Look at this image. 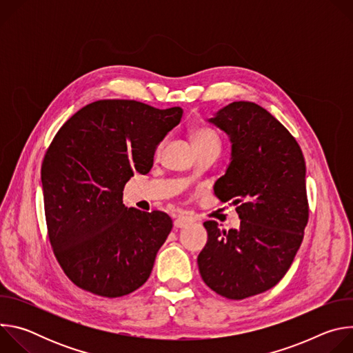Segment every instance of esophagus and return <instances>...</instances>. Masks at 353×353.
Segmentation results:
<instances>
[{
  "mask_svg": "<svg viewBox=\"0 0 353 353\" xmlns=\"http://www.w3.org/2000/svg\"><path fill=\"white\" fill-rule=\"evenodd\" d=\"M194 222V219L192 218H190V216H177L176 219H174V228L176 229H181V228H185V226H188V225H191Z\"/></svg>",
  "mask_w": 353,
  "mask_h": 353,
  "instance_id": "esophagus-1",
  "label": "esophagus"
}]
</instances>
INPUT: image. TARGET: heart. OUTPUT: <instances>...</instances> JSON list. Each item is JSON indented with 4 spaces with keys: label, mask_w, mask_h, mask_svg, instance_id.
I'll use <instances>...</instances> for the list:
<instances>
[{
    "label": "heart",
    "mask_w": 353,
    "mask_h": 353,
    "mask_svg": "<svg viewBox=\"0 0 353 353\" xmlns=\"http://www.w3.org/2000/svg\"><path fill=\"white\" fill-rule=\"evenodd\" d=\"M191 139H192L195 148L205 146V145H212V143L221 145V138H219V135L216 134L215 130H212V128H210V127H196V128L191 132ZM161 149H162V143H159V145L157 146V154L161 152Z\"/></svg>",
    "instance_id": "heart-1"
}]
</instances>
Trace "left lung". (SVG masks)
<instances>
[{
  "mask_svg": "<svg viewBox=\"0 0 353 353\" xmlns=\"http://www.w3.org/2000/svg\"><path fill=\"white\" fill-rule=\"evenodd\" d=\"M211 123L232 141V161L214 191L233 201L239 229L207 221L196 261L218 294L241 300L275 286L290 268L309 221L306 163L293 135L253 102H233Z\"/></svg>",
  "mask_w": 353,
  "mask_h": 353,
  "instance_id": "8db88e82",
  "label": "left lung"
}]
</instances>
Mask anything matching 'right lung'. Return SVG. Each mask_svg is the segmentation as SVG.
I'll return each instance as SVG.
<instances>
[{
	"label": "right lung",
	"mask_w": 353,
	"mask_h": 353,
	"mask_svg": "<svg viewBox=\"0 0 353 353\" xmlns=\"http://www.w3.org/2000/svg\"><path fill=\"white\" fill-rule=\"evenodd\" d=\"M180 108L97 100L59 130L41 165L47 234L65 275L81 289L120 297L141 288L173 222L123 204L125 183L146 174Z\"/></svg>",
	"instance_id": "add662e5"
}]
</instances>
